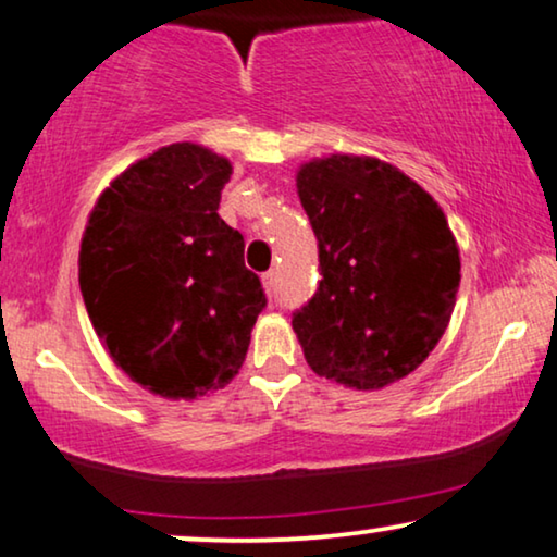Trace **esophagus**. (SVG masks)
<instances>
[{
    "mask_svg": "<svg viewBox=\"0 0 557 557\" xmlns=\"http://www.w3.org/2000/svg\"><path fill=\"white\" fill-rule=\"evenodd\" d=\"M261 281H263V288H265V292H269V294H276V271H269V273H263V276H261Z\"/></svg>",
    "mask_w": 557,
    "mask_h": 557,
    "instance_id": "esophagus-1",
    "label": "esophagus"
}]
</instances>
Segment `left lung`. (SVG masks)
<instances>
[{
    "label": "left lung",
    "mask_w": 557,
    "mask_h": 557,
    "mask_svg": "<svg viewBox=\"0 0 557 557\" xmlns=\"http://www.w3.org/2000/svg\"><path fill=\"white\" fill-rule=\"evenodd\" d=\"M296 193L319 240L317 294L294 332L319 377L383 391L433 352L451 322L461 281L441 205L377 157H314Z\"/></svg>",
    "instance_id": "obj_1"
}]
</instances>
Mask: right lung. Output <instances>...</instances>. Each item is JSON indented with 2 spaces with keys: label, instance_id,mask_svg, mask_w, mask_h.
<instances>
[{
  "label": "right lung",
  "instance_id": "obj_1",
  "mask_svg": "<svg viewBox=\"0 0 557 557\" xmlns=\"http://www.w3.org/2000/svg\"><path fill=\"white\" fill-rule=\"evenodd\" d=\"M231 174V159L202 144L151 151L98 195L81 238V294L98 339L166 400L231 383L265 307L243 235L218 215Z\"/></svg>",
  "mask_w": 557,
  "mask_h": 557
}]
</instances>
